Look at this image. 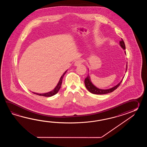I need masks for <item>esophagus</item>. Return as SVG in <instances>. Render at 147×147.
I'll return each instance as SVG.
<instances>
[{"label": "esophagus", "mask_w": 147, "mask_h": 147, "mask_svg": "<svg viewBox=\"0 0 147 147\" xmlns=\"http://www.w3.org/2000/svg\"><path fill=\"white\" fill-rule=\"evenodd\" d=\"M82 63V61L81 60H77L75 61L74 65L75 66H80Z\"/></svg>", "instance_id": "esophagus-1"}]
</instances>
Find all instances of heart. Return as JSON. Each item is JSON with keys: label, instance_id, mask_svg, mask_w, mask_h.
Wrapping results in <instances>:
<instances>
[{"label": "heart", "instance_id": "heart-1", "mask_svg": "<svg viewBox=\"0 0 147 147\" xmlns=\"http://www.w3.org/2000/svg\"><path fill=\"white\" fill-rule=\"evenodd\" d=\"M98 44H99V42H98Z\"/></svg>", "mask_w": 147, "mask_h": 147}]
</instances>
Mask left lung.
Instances as JSON below:
<instances>
[{"instance_id": "left-lung-1", "label": "left lung", "mask_w": 147, "mask_h": 147, "mask_svg": "<svg viewBox=\"0 0 147 147\" xmlns=\"http://www.w3.org/2000/svg\"><path fill=\"white\" fill-rule=\"evenodd\" d=\"M119 44H120V46L122 47V49H123L124 50L125 49V42H124V41L122 39H121V40L120 41ZM126 66L127 67H126L125 71H127V67H128L127 65ZM122 81V80L119 82L118 84H117L115 87L111 88H110L108 89H99V88L96 87V86H94V84H92L90 77H89V75H88L87 77L84 79V84H85L86 87L87 89L91 93L93 94H109V93L112 92L113 91L115 90L120 85Z\"/></svg>"}]
</instances>
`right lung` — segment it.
<instances>
[{"label":"right lung","instance_id":"1","mask_svg":"<svg viewBox=\"0 0 147 147\" xmlns=\"http://www.w3.org/2000/svg\"><path fill=\"white\" fill-rule=\"evenodd\" d=\"M67 71V70H66V71L64 72L63 74L61 76V78L60 79L59 81L58 82V84L57 85L56 87L53 90L49 92H47V93H45V94H38V93H35V92H32V93L36 94H37V95H39V96H41L47 97H51V96H53V95L56 94L58 92V91L59 90L60 88L61 87V84H62L63 77L64 75H65Z\"/></svg>","mask_w":147,"mask_h":147}]
</instances>
